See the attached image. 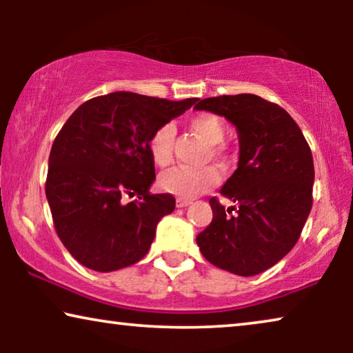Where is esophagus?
Returning a JSON list of instances; mask_svg holds the SVG:
<instances>
[{"label": "esophagus", "mask_w": 353, "mask_h": 353, "mask_svg": "<svg viewBox=\"0 0 353 353\" xmlns=\"http://www.w3.org/2000/svg\"><path fill=\"white\" fill-rule=\"evenodd\" d=\"M191 204V201H183V199H176V207L178 209H183V207H188Z\"/></svg>", "instance_id": "34e87169"}]
</instances>
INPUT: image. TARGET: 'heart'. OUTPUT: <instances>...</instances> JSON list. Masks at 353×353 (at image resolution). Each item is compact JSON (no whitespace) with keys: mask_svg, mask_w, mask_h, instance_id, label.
Masks as SVG:
<instances>
[{"mask_svg":"<svg viewBox=\"0 0 353 353\" xmlns=\"http://www.w3.org/2000/svg\"><path fill=\"white\" fill-rule=\"evenodd\" d=\"M190 127L197 137L204 139L210 146L209 159H215L221 163L226 162V149L223 139L226 137V127L219 115L210 112H201L190 120ZM176 127L167 122L159 127L149 138L148 149L152 162L157 167H167L173 159V146H175ZM220 183V173L214 167L205 168H172L162 173L159 178V188L167 194H172L183 201H191L204 192L214 190Z\"/></svg>","mask_w":353,"mask_h":353,"instance_id":"obj_1","label":"heart"}]
</instances>
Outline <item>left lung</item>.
I'll return each mask as SVG.
<instances>
[{"instance_id": "1", "label": "left lung", "mask_w": 353, "mask_h": 353, "mask_svg": "<svg viewBox=\"0 0 353 353\" xmlns=\"http://www.w3.org/2000/svg\"><path fill=\"white\" fill-rule=\"evenodd\" d=\"M194 109L223 115L239 138L238 168L220 191L234 205L225 209L212 197L214 219L196 243L215 267L254 276L278 263L302 233L313 202L310 146L291 115L260 96H216Z\"/></svg>"}]
</instances>
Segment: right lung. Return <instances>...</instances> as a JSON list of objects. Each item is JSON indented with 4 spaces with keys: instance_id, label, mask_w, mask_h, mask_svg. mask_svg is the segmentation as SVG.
<instances>
[{
    "instance_id": "1",
    "label": "right lung",
    "mask_w": 353,
    "mask_h": 353,
    "mask_svg": "<svg viewBox=\"0 0 353 353\" xmlns=\"http://www.w3.org/2000/svg\"><path fill=\"white\" fill-rule=\"evenodd\" d=\"M196 101L115 91L86 101L64 123L45 190L56 233L77 262L108 273L148 254L157 223L175 209L172 194L149 192L156 180L149 138Z\"/></svg>"
}]
</instances>
